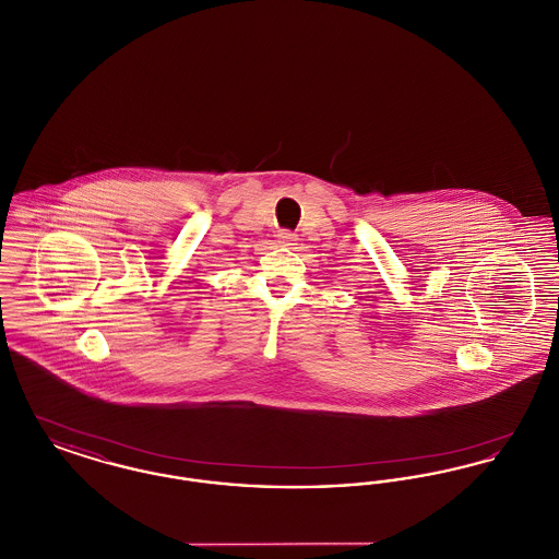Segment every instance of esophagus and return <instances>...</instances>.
<instances>
[{
	"label": "esophagus",
	"mask_w": 559,
	"mask_h": 559,
	"mask_svg": "<svg viewBox=\"0 0 559 559\" xmlns=\"http://www.w3.org/2000/svg\"><path fill=\"white\" fill-rule=\"evenodd\" d=\"M278 240H281L283 245H295L297 237L293 235L292 230H281V233H278Z\"/></svg>",
	"instance_id": "esophagus-1"
}]
</instances>
